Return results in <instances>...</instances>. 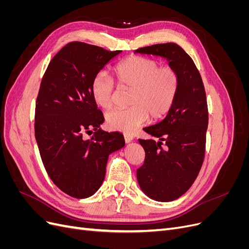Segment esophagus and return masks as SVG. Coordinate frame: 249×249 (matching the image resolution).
Listing matches in <instances>:
<instances>
[{
  "label": "esophagus",
  "mask_w": 249,
  "mask_h": 249,
  "mask_svg": "<svg viewBox=\"0 0 249 249\" xmlns=\"http://www.w3.org/2000/svg\"><path fill=\"white\" fill-rule=\"evenodd\" d=\"M133 139H134V136L132 134H124V141L126 143H130L131 141H133Z\"/></svg>",
  "instance_id": "34e87169"
}]
</instances>
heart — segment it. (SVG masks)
<instances>
[{"instance_id": "obj_1", "label": "heart", "mask_w": 249, "mask_h": 249, "mask_svg": "<svg viewBox=\"0 0 249 249\" xmlns=\"http://www.w3.org/2000/svg\"><path fill=\"white\" fill-rule=\"evenodd\" d=\"M117 85L132 89L131 107L110 111L106 120L112 129L132 134L153 118L164 117L171 110L179 89V76L171 66L157 60L131 56L115 67ZM91 95L97 106L109 109L114 99V83L107 72L96 73L91 82Z\"/></svg>"}]
</instances>
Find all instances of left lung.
<instances>
[{
    "mask_svg": "<svg viewBox=\"0 0 249 249\" xmlns=\"http://www.w3.org/2000/svg\"><path fill=\"white\" fill-rule=\"evenodd\" d=\"M135 53L165 58L179 76L177 100L166 117L143 129L159 141L139 139L145 152L144 163L137 169L141 190L154 200L171 201L192 186L205 158L209 122L205 87L193 60L176 43L154 44Z\"/></svg>",
    "mask_w": 249,
    "mask_h": 249,
    "instance_id": "1",
    "label": "left lung"
}]
</instances>
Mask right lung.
Wrapping results in <instances>:
<instances>
[{"label": "right lung", "mask_w": 249, "mask_h": 249, "mask_svg": "<svg viewBox=\"0 0 249 249\" xmlns=\"http://www.w3.org/2000/svg\"><path fill=\"white\" fill-rule=\"evenodd\" d=\"M120 53L70 42L51 60L41 80L35 138L49 177L71 197L86 198L99 190L109 155L124 146L123 134L100 129L105 119L91 95L95 74ZM92 129L91 140L82 138Z\"/></svg>", "instance_id": "1"}]
</instances>
